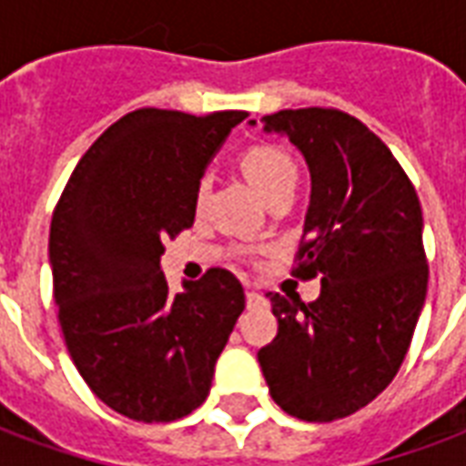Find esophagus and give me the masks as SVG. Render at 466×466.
<instances>
[{"instance_id": "34e87169", "label": "esophagus", "mask_w": 466, "mask_h": 466, "mask_svg": "<svg viewBox=\"0 0 466 466\" xmlns=\"http://www.w3.org/2000/svg\"><path fill=\"white\" fill-rule=\"evenodd\" d=\"M264 302H267V299H264V294L254 292V289L247 292V304H249V307H257V304H264Z\"/></svg>"}]
</instances>
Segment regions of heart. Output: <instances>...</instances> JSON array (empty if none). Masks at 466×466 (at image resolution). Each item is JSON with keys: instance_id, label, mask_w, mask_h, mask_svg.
<instances>
[{"instance_id": "1", "label": "heart", "mask_w": 466, "mask_h": 466, "mask_svg": "<svg viewBox=\"0 0 466 466\" xmlns=\"http://www.w3.org/2000/svg\"><path fill=\"white\" fill-rule=\"evenodd\" d=\"M239 167L267 204H272L279 197H294V189L299 182V169H297L292 154L284 152L282 147L252 144L239 157ZM204 197H207V182L197 187V204H202Z\"/></svg>"}]
</instances>
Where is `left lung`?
Returning <instances> with one entry per match:
<instances>
[{
    "label": "left lung",
    "mask_w": 466,
    "mask_h": 466,
    "mask_svg": "<svg viewBox=\"0 0 466 466\" xmlns=\"http://www.w3.org/2000/svg\"><path fill=\"white\" fill-rule=\"evenodd\" d=\"M262 122L289 137L312 174L292 274H322V292L309 304L269 292L279 329L257 357L287 414L342 420L387 390L410 350L430 277L420 197L357 116L307 106Z\"/></svg>",
    "instance_id": "8db88e82"
}]
</instances>
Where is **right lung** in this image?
<instances>
[{
  "instance_id": "1",
  "label": "right lung",
  "mask_w": 466,
  "mask_h": 466,
  "mask_svg": "<svg viewBox=\"0 0 466 466\" xmlns=\"http://www.w3.org/2000/svg\"><path fill=\"white\" fill-rule=\"evenodd\" d=\"M247 112L144 106L96 139L52 214L49 262L65 344L82 380L134 421H174L209 394L244 289L214 267L172 292L164 242L189 229L204 167Z\"/></svg>"
}]
</instances>
